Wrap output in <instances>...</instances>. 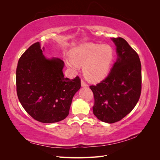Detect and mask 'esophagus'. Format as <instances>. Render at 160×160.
Listing matches in <instances>:
<instances>
[{
    "instance_id": "34e87169",
    "label": "esophagus",
    "mask_w": 160,
    "mask_h": 160,
    "mask_svg": "<svg viewBox=\"0 0 160 160\" xmlns=\"http://www.w3.org/2000/svg\"><path fill=\"white\" fill-rule=\"evenodd\" d=\"M81 86H82V87H88V85L83 80H82V81H81Z\"/></svg>"
}]
</instances>
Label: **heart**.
<instances>
[{"label": "heart", "instance_id": "b5f03b06", "mask_svg": "<svg viewBox=\"0 0 160 160\" xmlns=\"http://www.w3.org/2000/svg\"><path fill=\"white\" fill-rule=\"evenodd\" d=\"M114 51L108 45L85 43L79 46L71 55L67 64L76 69L83 66V74L91 81H98L107 76L114 60Z\"/></svg>", "mask_w": 160, "mask_h": 160}]
</instances>
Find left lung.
I'll return each instance as SVG.
<instances>
[{
    "mask_svg": "<svg viewBox=\"0 0 160 160\" xmlns=\"http://www.w3.org/2000/svg\"><path fill=\"white\" fill-rule=\"evenodd\" d=\"M118 59L108 76L89 88L94 95L93 114L101 122L113 123L129 113L142 91V65L138 53L122 37L111 38Z\"/></svg>",
    "mask_w": 160,
    "mask_h": 160,
    "instance_id": "left-lung-1",
    "label": "left lung"
}]
</instances>
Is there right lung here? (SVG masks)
I'll return each mask as SVG.
<instances>
[{"instance_id": "obj_1", "label": "right lung", "mask_w": 160, "mask_h": 160, "mask_svg": "<svg viewBox=\"0 0 160 160\" xmlns=\"http://www.w3.org/2000/svg\"><path fill=\"white\" fill-rule=\"evenodd\" d=\"M44 47L34 43L18 60L16 72L17 93L27 112L45 123L60 122L69 113L72 98L81 88L78 76L65 78L64 62L47 59Z\"/></svg>"}]
</instances>
